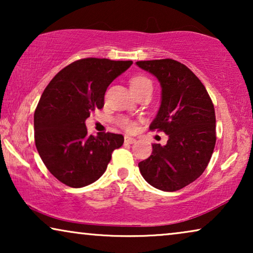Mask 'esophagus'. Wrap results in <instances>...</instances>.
<instances>
[{"mask_svg":"<svg viewBox=\"0 0 253 253\" xmlns=\"http://www.w3.org/2000/svg\"><path fill=\"white\" fill-rule=\"evenodd\" d=\"M124 141H126V144H133V143H136V139H134V138H132V137L126 136V137H124Z\"/></svg>","mask_w":253,"mask_h":253,"instance_id":"34e87169","label":"esophagus"}]
</instances>
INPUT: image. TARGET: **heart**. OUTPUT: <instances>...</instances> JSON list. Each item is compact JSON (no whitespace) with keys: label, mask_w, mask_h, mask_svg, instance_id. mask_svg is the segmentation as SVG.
I'll return each mask as SVG.
<instances>
[{"label":"heart","mask_w":253,"mask_h":253,"mask_svg":"<svg viewBox=\"0 0 253 253\" xmlns=\"http://www.w3.org/2000/svg\"><path fill=\"white\" fill-rule=\"evenodd\" d=\"M146 85H152V83L147 77L141 75L134 76V77L131 78L130 81V87L132 89V92L143 88ZM117 123H119L120 126H122L123 129H126V131H133L134 127H136V123L129 119H126V117H121V119L117 121Z\"/></svg>","instance_id":"obj_1"}]
</instances>
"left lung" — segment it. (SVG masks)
Instances as JSON below:
<instances>
[{"mask_svg": "<svg viewBox=\"0 0 253 253\" xmlns=\"http://www.w3.org/2000/svg\"><path fill=\"white\" fill-rule=\"evenodd\" d=\"M161 85V105L150 129L168 136L167 144H153L150 158L138 164L148 184L177 191L205 170L215 146V112L199 78L179 62L138 61Z\"/></svg>", "mask_w": 253, "mask_h": 253, "instance_id": "obj_1", "label": "left lung"}]
</instances>
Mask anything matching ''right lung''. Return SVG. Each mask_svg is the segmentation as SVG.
Here are the masks:
<instances>
[{
  "mask_svg": "<svg viewBox=\"0 0 253 253\" xmlns=\"http://www.w3.org/2000/svg\"><path fill=\"white\" fill-rule=\"evenodd\" d=\"M132 61L82 58L62 69L41 95L34 113V139L50 174L71 188L101 177L122 134L87 133L85 121L105 105V93Z\"/></svg>",
  "mask_w": 253,
  "mask_h": 253,
  "instance_id": "1",
  "label": "right lung"
}]
</instances>
